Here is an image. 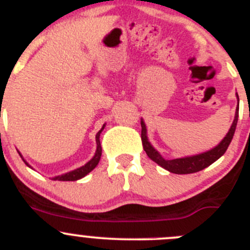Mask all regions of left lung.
I'll list each match as a JSON object with an SVG mask.
<instances>
[{"instance_id":"left-lung-1","label":"left lung","mask_w":250,"mask_h":250,"mask_svg":"<svg viewBox=\"0 0 250 250\" xmlns=\"http://www.w3.org/2000/svg\"><path fill=\"white\" fill-rule=\"evenodd\" d=\"M238 102H239V97H238ZM238 108L235 112L234 121L231 123L230 129L227 133V136L222 139L219 145L217 147H214L213 149L208 150V152L201 153V154H197V156H190V157H183V158H175V159H164L163 157L159 154L158 150L154 149L152 145L148 142L147 137V128H146L145 122L143 120H141V125H142V145L145 148L147 156L152 159L153 162H156L158 166H161L164 169L169 170L170 173H175V174H189V173H195L199 172V170L204 169L208 166H210L212 163H214L217 159H219L220 157L223 156L226 150L228 149L229 145H230L233 136H234L235 128H237L238 123Z\"/></svg>"}]
</instances>
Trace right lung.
<instances>
[{"mask_svg": "<svg viewBox=\"0 0 250 250\" xmlns=\"http://www.w3.org/2000/svg\"><path fill=\"white\" fill-rule=\"evenodd\" d=\"M103 128H104V125H103V127L101 128V130L98 132L97 134H96V143H97V149H96V153H94L93 158L91 159L89 162H87L84 166H82V167L77 168V169L75 170H71V172L68 173H64V174H61V175H57V177H53L52 179H55V181H63V182H67V181H78V179L83 178L84 175L88 174L91 170H93L94 168L97 167L98 162H100L101 159V156H102V147H101V142H100V136H101V132L103 130ZM21 156V154H20ZM22 158V156H21ZM23 159V158H22ZM24 163L28 166V163H27L26 161L23 159ZM30 167V166H28Z\"/></svg>", "mask_w": 250, "mask_h": 250, "instance_id": "right-lung-1", "label": "right lung"}]
</instances>
